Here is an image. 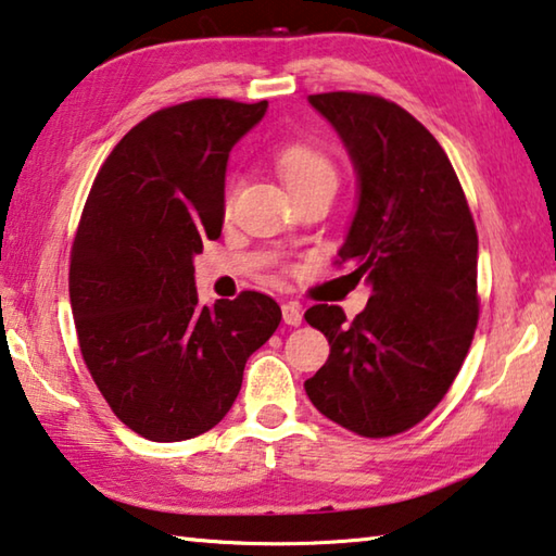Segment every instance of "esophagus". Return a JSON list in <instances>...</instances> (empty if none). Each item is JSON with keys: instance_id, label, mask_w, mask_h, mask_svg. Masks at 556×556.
<instances>
[{"instance_id": "esophagus-1", "label": "esophagus", "mask_w": 556, "mask_h": 556, "mask_svg": "<svg viewBox=\"0 0 556 556\" xmlns=\"http://www.w3.org/2000/svg\"><path fill=\"white\" fill-rule=\"evenodd\" d=\"M280 311H283V323L288 327H298L300 323H303V307H300L298 303H283Z\"/></svg>"}]
</instances>
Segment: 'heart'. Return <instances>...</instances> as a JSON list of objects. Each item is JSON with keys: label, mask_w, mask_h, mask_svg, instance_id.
<instances>
[{"label": "heart", "mask_w": 556, "mask_h": 556, "mask_svg": "<svg viewBox=\"0 0 556 556\" xmlns=\"http://www.w3.org/2000/svg\"><path fill=\"white\" fill-rule=\"evenodd\" d=\"M278 169L286 185L295 197L313 192V189H338V167L327 154L313 148H286L278 154ZM236 189V179L229 181L226 189V202H231Z\"/></svg>", "instance_id": "1"}]
</instances>
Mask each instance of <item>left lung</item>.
<instances>
[{
  "label": "left lung",
  "mask_w": 556,
  "mask_h": 556,
  "mask_svg": "<svg viewBox=\"0 0 556 556\" xmlns=\"http://www.w3.org/2000/svg\"><path fill=\"white\" fill-rule=\"evenodd\" d=\"M357 172L340 261L371 295L348 323L313 305L330 357L305 381L317 412L367 439L402 433L439 406L478 325V233L448 154L412 113L367 93H317Z\"/></svg>",
  "instance_id": "1"
}]
</instances>
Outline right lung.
Instances as JSON below:
<instances>
[{
    "label": "right lung",
    "instance_id": "1",
    "mask_svg": "<svg viewBox=\"0 0 556 556\" xmlns=\"http://www.w3.org/2000/svg\"><path fill=\"white\" fill-rule=\"evenodd\" d=\"M266 111L268 100L199 98L152 113L108 154L80 214L68 273L80 354L148 441L214 429L280 325L256 290L208 307L194 288V256L222 236L229 152Z\"/></svg>",
    "mask_w": 556,
    "mask_h": 556
}]
</instances>
